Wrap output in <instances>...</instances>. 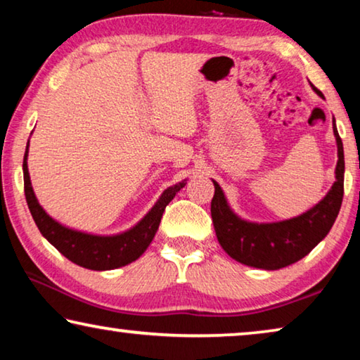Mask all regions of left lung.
Returning <instances> with one entry per match:
<instances>
[{"instance_id": "8db88e82", "label": "left lung", "mask_w": 360, "mask_h": 360, "mask_svg": "<svg viewBox=\"0 0 360 360\" xmlns=\"http://www.w3.org/2000/svg\"><path fill=\"white\" fill-rule=\"evenodd\" d=\"M314 90L323 96L319 89ZM333 132L338 143L336 181L323 200L300 217L266 224L244 221L231 212L221 187L213 181V226L218 243L229 257L249 266L280 270L307 255L330 233L345 194V152L335 120Z\"/></svg>"}]
</instances>
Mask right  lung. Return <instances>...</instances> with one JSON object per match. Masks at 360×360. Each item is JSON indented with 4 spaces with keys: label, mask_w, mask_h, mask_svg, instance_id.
Segmentation results:
<instances>
[{
    "label": "right lung",
    "mask_w": 360,
    "mask_h": 360,
    "mask_svg": "<svg viewBox=\"0 0 360 360\" xmlns=\"http://www.w3.org/2000/svg\"><path fill=\"white\" fill-rule=\"evenodd\" d=\"M27 152H29V143H27L22 165L24 192L27 205H29L37 228L45 236L48 243L55 245L66 259L74 262L76 265L89 268V270H112V268L124 266L137 260L152 243L153 236L160 226V221H162L166 205L186 186V182L182 181L176 186L168 187L160 197V200L155 203L152 210L146 214V218L126 233L117 236L85 234L64 228L63 224L48 217L45 210L40 207L30 184L29 168H27Z\"/></svg>",
    "instance_id": "right-lung-1"
}]
</instances>
